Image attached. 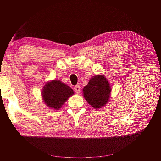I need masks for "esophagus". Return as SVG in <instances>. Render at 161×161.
Here are the masks:
<instances>
[{
	"instance_id": "obj_1",
	"label": "esophagus",
	"mask_w": 161,
	"mask_h": 161,
	"mask_svg": "<svg viewBox=\"0 0 161 161\" xmlns=\"http://www.w3.org/2000/svg\"><path fill=\"white\" fill-rule=\"evenodd\" d=\"M74 90L76 93H80V86L79 85H77L74 87Z\"/></svg>"
}]
</instances>
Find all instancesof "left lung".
I'll list each match as a JSON object with an SVG mask.
<instances>
[{"label": "left lung", "mask_w": 161, "mask_h": 161, "mask_svg": "<svg viewBox=\"0 0 161 161\" xmlns=\"http://www.w3.org/2000/svg\"><path fill=\"white\" fill-rule=\"evenodd\" d=\"M111 91V85L104 75H95L83 88V94L88 103L94 108H101L108 103Z\"/></svg>", "instance_id": "obj_1"}]
</instances>
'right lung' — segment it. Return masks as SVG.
<instances>
[{
	"label": "right lung",
	"instance_id": "obj_1",
	"mask_svg": "<svg viewBox=\"0 0 161 161\" xmlns=\"http://www.w3.org/2000/svg\"><path fill=\"white\" fill-rule=\"evenodd\" d=\"M74 91L66 84L59 80H52L47 82L42 91L43 100L47 107L54 110H59Z\"/></svg>",
	"mask_w": 161,
	"mask_h": 161
}]
</instances>
